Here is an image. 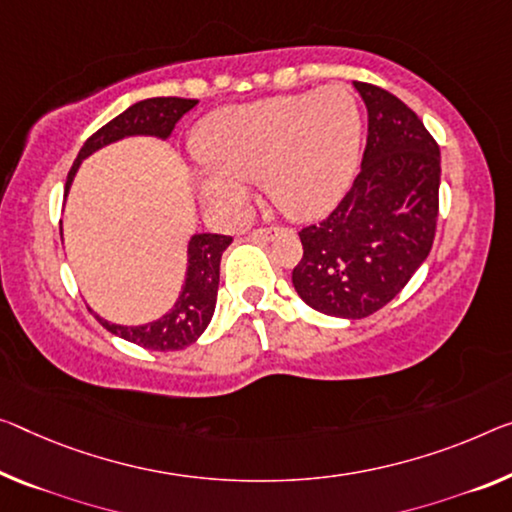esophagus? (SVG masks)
<instances>
[{"label": "esophagus", "instance_id": "1", "mask_svg": "<svg viewBox=\"0 0 512 512\" xmlns=\"http://www.w3.org/2000/svg\"><path fill=\"white\" fill-rule=\"evenodd\" d=\"M277 233H279V226H270V229H256V231H251L249 238H251V240H263V242H267V240H272Z\"/></svg>", "mask_w": 512, "mask_h": 512}]
</instances>
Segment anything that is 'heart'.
Here are the masks:
<instances>
[{
    "instance_id": "obj_1",
    "label": "heart",
    "mask_w": 512,
    "mask_h": 512,
    "mask_svg": "<svg viewBox=\"0 0 512 512\" xmlns=\"http://www.w3.org/2000/svg\"><path fill=\"white\" fill-rule=\"evenodd\" d=\"M203 201L240 212L249 180L261 178L277 206L311 217L341 199L355 178L361 148L357 98L341 84L219 109L196 135Z\"/></svg>"
}]
</instances>
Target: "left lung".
<instances>
[{"label": "left lung", "instance_id": "left-lung-1", "mask_svg": "<svg viewBox=\"0 0 512 512\" xmlns=\"http://www.w3.org/2000/svg\"><path fill=\"white\" fill-rule=\"evenodd\" d=\"M368 109L361 171L341 203L300 231L297 295L320 313L359 320L389 304L426 261L439 212V146L403 100L355 82Z\"/></svg>", "mask_w": 512, "mask_h": 512}]
</instances>
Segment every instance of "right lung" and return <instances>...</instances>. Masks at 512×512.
I'll list each match as a JSON object with an SVG mask.
<instances>
[{
	"instance_id": "obj_1",
	"label": "right lung",
	"mask_w": 512,
	"mask_h": 512,
	"mask_svg": "<svg viewBox=\"0 0 512 512\" xmlns=\"http://www.w3.org/2000/svg\"><path fill=\"white\" fill-rule=\"evenodd\" d=\"M199 100L187 98H148L139 100L135 105L125 109L116 119L102 125L98 132L84 141L82 151L77 153L73 169L68 171L66 180V194L73 185V178L80 169V162L98 148L114 144V141L125 137H157L167 139L174 132L176 123L183 116L196 107ZM233 242L231 235H217V233H196L192 235L190 245H187V274L183 290H180L176 304L171 311L164 313L162 318L146 325L128 327L116 325V322H107L100 316L98 322L107 332L125 338V341L137 343L146 350H183L192 345L196 338L206 332L208 322L215 313L217 304V288H219V263H222L224 249Z\"/></svg>"
}]
</instances>
